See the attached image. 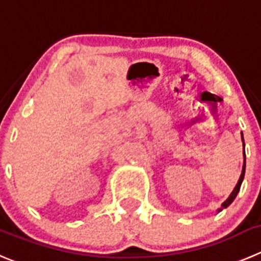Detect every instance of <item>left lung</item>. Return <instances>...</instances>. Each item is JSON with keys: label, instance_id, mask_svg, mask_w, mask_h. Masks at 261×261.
I'll list each match as a JSON object with an SVG mask.
<instances>
[{"label": "left lung", "instance_id": "obj_1", "mask_svg": "<svg viewBox=\"0 0 261 261\" xmlns=\"http://www.w3.org/2000/svg\"><path fill=\"white\" fill-rule=\"evenodd\" d=\"M242 142H243V158H245V160H243L242 172H241V176H240V179H238L237 186L234 187V189H233V192H232V193H230V196L228 197V198H226L225 201L223 202V203H221V207L219 208L218 213H220V211L223 210V208H226V207H228V206H229V204L232 203L233 201H234V198H236V197H237L238 192H240L241 184H242V181H243V177H245V170H246V154H245V140H243V135H242Z\"/></svg>", "mask_w": 261, "mask_h": 261}]
</instances>
